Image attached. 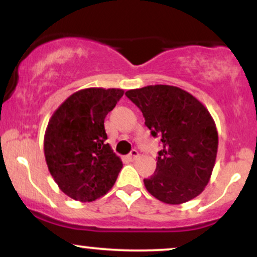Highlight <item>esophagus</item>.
Wrapping results in <instances>:
<instances>
[{"instance_id":"obj_1","label":"esophagus","mask_w":257,"mask_h":257,"mask_svg":"<svg viewBox=\"0 0 257 257\" xmlns=\"http://www.w3.org/2000/svg\"><path fill=\"white\" fill-rule=\"evenodd\" d=\"M128 157H129V159H132V161H135V159L139 157V152L137 151V150H132V152L129 153Z\"/></svg>"}]
</instances>
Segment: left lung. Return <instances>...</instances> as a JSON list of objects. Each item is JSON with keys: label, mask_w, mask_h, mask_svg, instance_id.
<instances>
[{"label": "left lung", "mask_w": 257, "mask_h": 257, "mask_svg": "<svg viewBox=\"0 0 257 257\" xmlns=\"http://www.w3.org/2000/svg\"><path fill=\"white\" fill-rule=\"evenodd\" d=\"M125 95L140 108L145 125L163 146L155 174L144 179L146 190L167 204L196 198L210 181L219 146L210 112L192 94L174 85H147Z\"/></svg>", "instance_id": "8db88e82"}]
</instances>
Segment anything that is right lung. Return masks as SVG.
Returning <instances> with one entry per match:
<instances>
[{
	"instance_id": "right-lung-1",
	"label": "right lung",
	"mask_w": 257,
	"mask_h": 257,
	"mask_svg": "<svg viewBox=\"0 0 257 257\" xmlns=\"http://www.w3.org/2000/svg\"><path fill=\"white\" fill-rule=\"evenodd\" d=\"M123 94L117 88L81 89L52 114L44 133V157L54 181L70 198L91 202L116 182L123 164L105 144L104 120Z\"/></svg>"
}]
</instances>
